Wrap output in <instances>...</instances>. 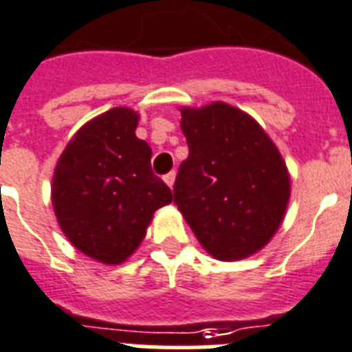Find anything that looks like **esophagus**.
Wrapping results in <instances>:
<instances>
[{"mask_svg":"<svg viewBox=\"0 0 352 352\" xmlns=\"http://www.w3.org/2000/svg\"><path fill=\"white\" fill-rule=\"evenodd\" d=\"M163 179H165V184L168 185V187H170V189H173L174 187V182H176V173H168V174H165V176H163Z\"/></svg>","mask_w":352,"mask_h":352,"instance_id":"esophagus-1","label":"esophagus"}]
</instances>
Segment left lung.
<instances>
[{"mask_svg":"<svg viewBox=\"0 0 352 352\" xmlns=\"http://www.w3.org/2000/svg\"><path fill=\"white\" fill-rule=\"evenodd\" d=\"M179 112L189 158L179 165L174 204L216 260L249 258L285 218L287 165L260 123L229 103L179 107Z\"/></svg>","mask_w":352,"mask_h":352,"instance_id":"1","label":"left lung"}]
</instances>
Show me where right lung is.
I'll return each mask as SVG.
<instances>
[{
	"label": "right lung",
	"instance_id": "obj_1",
	"mask_svg": "<svg viewBox=\"0 0 352 352\" xmlns=\"http://www.w3.org/2000/svg\"><path fill=\"white\" fill-rule=\"evenodd\" d=\"M138 120L129 107L92 118L67 143L52 176V207L63 234L105 265L127 260L154 212L173 201L151 168L148 143L136 136Z\"/></svg>",
	"mask_w": 352,
	"mask_h": 352
}]
</instances>
